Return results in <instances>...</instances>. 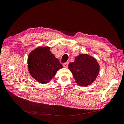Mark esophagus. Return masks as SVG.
Returning a JSON list of instances; mask_svg holds the SVG:
<instances>
[{"label":"esophagus","instance_id":"1","mask_svg":"<svg viewBox=\"0 0 124 124\" xmlns=\"http://www.w3.org/2000/svg\"><path fill=\"white\" fill-rule=\"evenodd\" d=\"M68 66V62H65L63 64V67L65 68H67Z\"/></svg>","mask_w":124,"mask_h":124}]
</instances>
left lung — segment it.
Listing matches in <instances>:
<instances>
[{"label": "left lung", "mask_w": 124, "mask_h": 124, "mask_svg": "<svg viewBox=\"0 0 124 124\" xmlns=\"http://www.w3.org/2000/svg\"><path fill=\"white\" fill-rule=\"evenodd\" d=\"M68 69L72 73L76 83L86 87L93 83L99 74L100 66L96 59L87 54H82L75 57L70 63Z\"/></svg>", "instance_id": "1"}]
</instances>
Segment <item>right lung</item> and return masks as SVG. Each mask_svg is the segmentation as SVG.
I'll return each instance as SVG.
<instances>
[{"instance_id":"obj_1","label":"right lung","mask_w":124,"mask_h":124,"mask_svg":"<svg viewBox=\"0 0 124 124\" xmlns=\"http://www.w3.org/2000/svg\"><path fill=\"white\" fill-rule=\"evenodd\" d=\"M50 49L49 46H39L28 56V71L32 78L42 84L49 83L58 70L63 67Z\"/></svg>"}]
</instances>
